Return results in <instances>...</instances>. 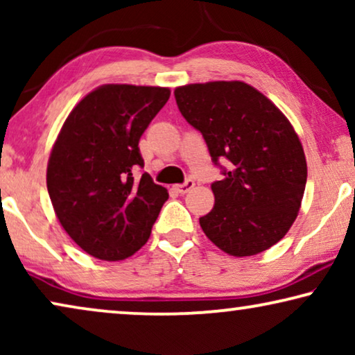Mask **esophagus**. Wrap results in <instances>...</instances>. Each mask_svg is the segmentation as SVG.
<instances>
[{
	"label": "esophagus",
	"mask_w": 355,
	"mask_h": 355,
	"mask_svg": "<svg viewBox=\"0 0 355 355\" xmlns=\"http://www.w3.org/2000/svg\"><path fill=\"white\" fill-rule=\"evenodd\" d=\"M193 186H196V182H193V179H186L182 184H178V186H174L173 189L176 191L178 193H187L191 189H193Z\"/></svg>",
	"instance_id": "1"
}]
</instances>
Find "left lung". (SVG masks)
<instances>
[{
    "label": "left lung",
    "instance_id": "8db88e82",
    "mask_svg": "<svg viewBox=\"0 0 355 355\" xmlns=\"http://www.w3.org/2000/svg\"><path fill=\"white\" fill-rule=\"evenodd\" d=\"M174 96L225 176L211 184L215 207L200 218L203 232L234 257L270 249L293 226L307 182L293 125L263 94L239 80L178 87ZM220 159L230 162L227 170Z\"/></svg>",
    "mask_w": 355,
    "mask_h": 355
}]
</instances>
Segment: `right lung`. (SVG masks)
<instances>
[{
  "label": "right lung",
  "mask_w": 355,
  "mask_h": 355,
  "mask_svg": "<svg viewBox=\"0 0 355 355\" xmlns=\"http://www.w3.org/2000/svg\"><path fill=\"white\" fill-rule=\"evenodd\" d=\"M169 89L101 85L82 98L53 145L46 187L71 239L100 260H124L148 241L168 191L144 168L139 140Z\"/></svg>",
  "instance_id": "right-lung-1"
}]
</instances>
